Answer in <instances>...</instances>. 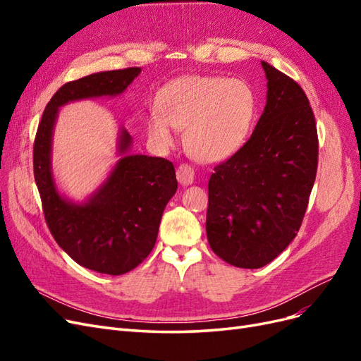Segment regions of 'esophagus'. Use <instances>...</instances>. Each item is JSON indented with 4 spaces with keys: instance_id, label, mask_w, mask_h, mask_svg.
Segmentation results:
<instances>
[{
    "instance_id": "34e87169",
    "label": "esophagus",
    "mask_w": 361,
    "mask_h": 361,
    "mask_svg": "<svg viewBox=\"0 0 361 361\" xmlns=\"http://www.w3.org/2000/svg\"><path fill=\"white\" fill-rule=\"evenodd\" d=\"M194 174H195L194 169L188 166V164H180L176 170L178 180L180 185H183V187H187V185H191L194 182Z\"/></svg>"
}]
</instances>
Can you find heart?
<instances>
[{"mask_svg": "<svg viewBox=\"0 0 361 361\" xmlns=\"http://www.w3.org/2000/svg\"><path fill=\"white\" fill-rule=\"evenodd\" d=\"M257 114V97L247 81L190 75L161 90L147 130L161 147L174 143L173 130H185L190 154L218 162L244 146Z\"/></svg>", "mask_w": 361, "mask_h": 361, "instance_id": "obj_1", "label": "heart"}]
</instances>
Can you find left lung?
Instances as JSON below:
<instances>
[{"label": "left lung", "mask_w": 361, "mask_h": 361, "mask_svg": "<svg viewBox=\"0 0 361 361\" xmlns=\"http://www.w3.org/2000/svg\"><path fill=\"white\" fill-rule=\"evenodd\" d=\"M267 105L253 134L214 167L206 235L214 253L238 268L265 267L297 236L318 170L310 102L290 76L262 61Z\"/></svg>", "instance_id": "left-lung-1"}]
</instances>
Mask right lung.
Segmentation results:
<instances>
[{"label": "right lung", "instance_id": "1", "mask_svg": "<svg viewBox=\"0 0 361 361\" xmlns=\"http://www.w3.org/2000/svg\"><path fill=\"white\" fill-rule=\"evenodd\" d=\"M140 72V68L99 72L61 85L43 111L32 149L35 179L51 235L76 264L101 274H126L150 255L164 207L178 190L176 173L164 158L128 155L133 138L122 129L118 154L123 158L89 200L75 204L61 197L52 179V129L61 105L117 96Z\"/></svg>", "mask_w": 361, "mask_h": 361}]
</instances>
